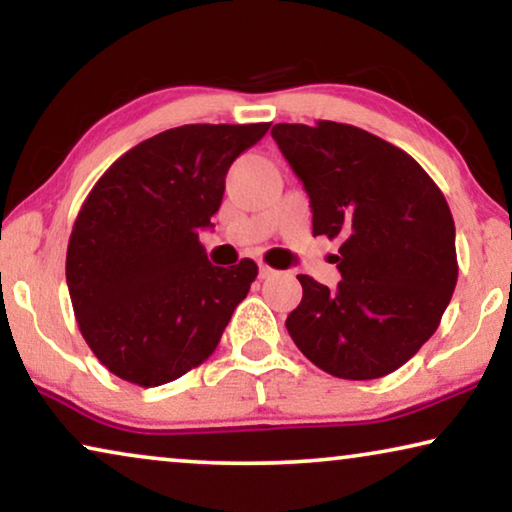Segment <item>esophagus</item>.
I'll return each mask as SVG.
<instances>
[{"label":"esophagus","instance_id":"1","mask_svg":"<svg viewBox=\"0 0 512 512\" xmlns=\"http://www.w3.org/2000/svg\"><path fill=\"white\" fill-rule=\"evenodd\" d=\"M272 275H275V270H272L270 265H258V277H261V279H270Z\"/></svg>","mask_w":512,"mask_h":512}]
</instances>
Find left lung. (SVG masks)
Listing matches in <instances>:
<instances>
[{"label": "left lung", "instance_id": "left-lung-1", "mask_svg": "<svg viewBox=\"0 0 512 512\" xmlns=\"http://www.w3.org/2000/svg\"><path fill=\"white\" fill-rule=\"evenodd\" d=\"M272 139L310 195L312 233L342 240L338 289L298 275L289 335L342 380L394 373L436 333L457 286L445 195L415 158L354 125L277 123Z\"/></svg>", "mask_w": 512, "mask_h": 512}]
</instances>
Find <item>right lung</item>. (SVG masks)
<instances>
[{"label": "right lung", "mask_w": 512, "mask_h": 512, "mask_svg": "<svg viewBox=\"0 0 512 512\" xmlns=\"http://www.w3.org/2000/svg\"><path fill=\"white\" fill-rule=\"evenodd\" d=\"M270 123L181 125L123 153L83 202L67 286L88 347L111 373L158 387L219 345L258 275L209 263L198 240L219 212L233 160Z\"/></svg>", "instance_id": "right-lung-1"}]
</instances>
